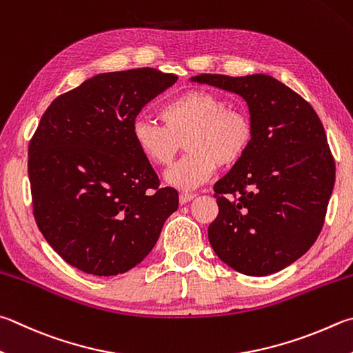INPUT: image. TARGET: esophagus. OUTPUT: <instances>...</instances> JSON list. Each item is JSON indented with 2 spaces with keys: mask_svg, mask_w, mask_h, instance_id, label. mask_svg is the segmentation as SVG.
<instances>
[{
  "mask_svg": "<svg viewBox=\"0 0 353 353\" xmlns=\"http://www.w3.org/2000/svg\"><path fill=\"white\" fill-rule=\"evenodd\" d=\"M194 197H196V194H191V193H182L181 196H179V202H181L182 205H185V203H188V202L193 201Z\"/></svg>",
  "mask_w": 353,
  "mask_h": 353,
  "instance_id": "34e87169",
  "label": "esophagus"
}]
</instances>
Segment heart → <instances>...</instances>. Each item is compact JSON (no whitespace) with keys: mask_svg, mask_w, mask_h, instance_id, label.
<instances>
[{"mask_svg":"<svg viewBox=\"0 0 353 353\" xmlns=\"http://www.w3.org/2000/svg\"><path fill=\"white\" fill-rule=\"evenodd\" d=\"M159 119L162 125L148 119L134 120L132 142L154 166L171 165L185 142L188 152L165 174L166 183L183 191L207 182L217 165L238 163L254 136L247 112L227 108L221 95L203 89H191L166 101Z\"/></svg>","mask_w":353,"mask_h":353,"instance_id":"heart-1","label":"heart"}]
</instances>
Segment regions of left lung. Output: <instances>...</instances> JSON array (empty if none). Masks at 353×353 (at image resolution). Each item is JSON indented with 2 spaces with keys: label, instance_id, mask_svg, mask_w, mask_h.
Instances as JSON below:
<instances>
[{
  "label": "left lung",
  "instance_id": "8db88e82",
  "mask_svg": "<svg viewBox=\"0 0 353 353\" xmlns=\"http://www.w3.org/2000/svg\"><path fill=\"white\" fill-rule=\"evenodd\" d=\"M191 81L241 95L254 130L247 154L214 185L219 214L208 227L211 247L248 276L283 270L315 243L335 185L321 120L270 75L201 74Z\"/></svg>",
  "mask_w": 353,
  "mask_h": 353
}]
</instances>
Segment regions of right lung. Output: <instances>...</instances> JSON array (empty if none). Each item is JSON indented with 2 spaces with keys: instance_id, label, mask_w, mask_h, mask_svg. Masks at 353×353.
Here are the masks:
<instances>
[{
  "instance_id": "1",
  "label": "right lung",
  "mask_w": 353,
  "mask_h": 353,
  "mask_svg": "<svg viewBox=\"0 0 353 353\" xmlns=\"http://www.w3.org/2000/svg\"><path fill=\"white\" fill-rule=\"evenodd\" d=\"M174 74L152 68L99 74L57 97L29 143L37 225L68 264L95 276L145 259L179 205L132 142L140 110Z\"/></svg>"
}]
</instances>
